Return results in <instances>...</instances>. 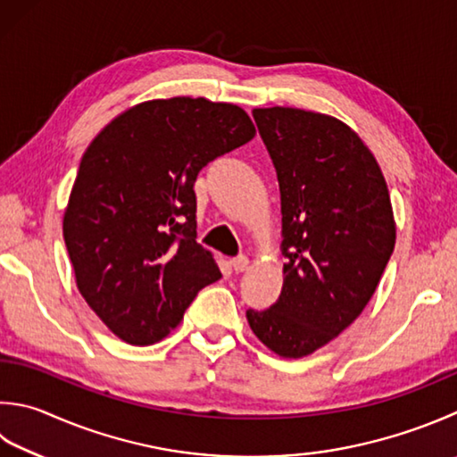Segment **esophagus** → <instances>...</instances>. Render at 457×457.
<instances>
[{
  "label": "esophagus",
  "instance_id": "34e87169",
  "mask_svg": "<svg viewBox=\"0 0 457 457\" xmlns=\"http://www.w3.org/2000/svg\"><path fill=\"white\" fill-rule=\"evenodd\" d=\"M230 266H232V270H235V272H245L248 269V258L245 254L235 256L230 261Z\"/></svg>",
  "mask_w": 457,
  "mask_h": 457
}]
</instances>
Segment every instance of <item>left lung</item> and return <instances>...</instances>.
Wrapping results in <instances>:
<instances>
[{"label": "left lung", "mask_w": 457, "mask_h": 457, "mask_svg": "<svg viewBox=\"0 0 457 457\" xmlns=\"http://www.w3.org/2000/svg\"><path fill=\"white\" fill-rule=\"evenodd\" d=\"M277 169L284 287L266 310H246L264 346L303 358L362 314L395 245L388 187L348 125L304 109H254Z\"/></svg>", "instance_id": "obj_1"}]
</instances>
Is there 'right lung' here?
<instances>
[{
  "instance_id": "1",
  "label": "right lung",
  "mask_w": 457,
  "mask_h": 457,
  "mask_svg": "<svg viewBox=\"0 0 457 457\" xmlns=\"http://www.w3.org/2000/svg\"><path fill=\"white\" fill-rule=\"evenodd\" d=\"M254 133L237 105L173 97L125 111L85 151L63 238L81 296L121 340H162L222 277L195 240V180Z\"/></svg>"
}]
</instances>
